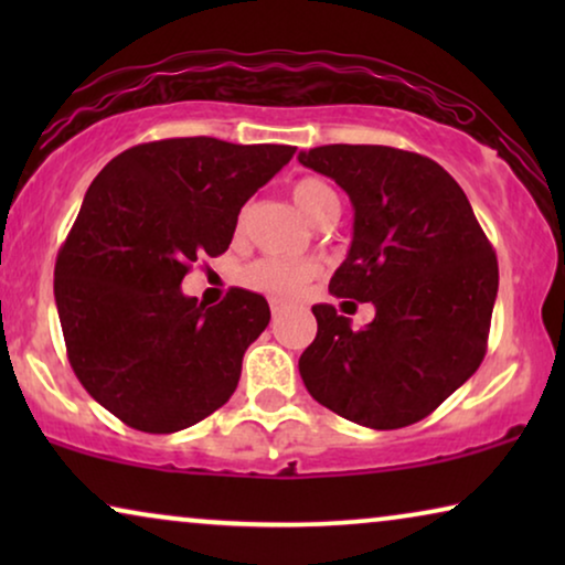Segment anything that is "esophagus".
I'll return each mask as SVG.
<instances>
[{
  "instance_id": "1",
  "label": "esophagus",
  "mask_w": 565,
  "mask_h": 565,
  "mask_svg": "<svg viewBox=\"0 0 565 565\" xmlns=\"http://www.w3.org/2000/svg\"><path fill=\"white\" fill-rule=\"evenodd\" d=\"M285 308H288V303H285V300H280V298H273V300H269V311H273L275 319L285 311Z\"/></svg>"
}]
</instances>
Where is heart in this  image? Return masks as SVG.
<instances>
[{"instance_id":"obj_1","label":"heart","mask_w":565,"mask_h":565,"mask_svg":"<svg viewBox=\"0 0 565 565\" xmlns=\"http://www.w3.org/2000/svg\"><path fill=\"white\" fill-rule=\"evenodd\" d=\"M290 198L298 211L303 213L308 221L316 223V226L334 221L339 213V195L329 182L319 180V177H300V180L290 188ZM244 223L246 211L238 215V231L244 228ZM313 277L316 265H311V262H285L275 257L252 262V265H246L242 273L244 285H249L252 290L265 292V296L273 298L298 296L300 288H303L308 280H313Z\"/></svg>"}]
</instances>
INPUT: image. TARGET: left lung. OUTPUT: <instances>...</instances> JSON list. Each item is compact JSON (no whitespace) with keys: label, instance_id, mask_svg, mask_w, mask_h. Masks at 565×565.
<instances>
[{"label":"left lung","instance_id":"left-lung-1","mask_svg":"<svg viewBox=\"0 0 565 565\" xmlns=\"http://www.w3.org/2000/svg\"><path fill=\"white\" fill-rule=\"evenodd\" d=\"M298 161L352 200L354 236L329 282L375 306L352 331L313 306L316 339L300 377L321 406L370 429L424 419L483 362L499 290L497 252L466 192L437 161L393 146H319Z\"/></svg>","mask_w":565,"mask_h":565}]
</instances>
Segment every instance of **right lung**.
I'll return each mask as SVG.
<instances>
[{
	"mask_svg": "<svg viewBox=\"0 0 565 565\" xmlns=\"http://www.w3.org/2000/svg\"><path fill=\"white\" fill-rule=\"evenodd\" d=\"M296 146L164 138L122 151L89 184L53 269L66 354L87 393L128 427L188 429L236 391L269 323L257 292L218 306L182 296L198 257H218L238 211Z\"/></svg>",
	"mask_w": 565,
	"mask_h": 565,
	"instance_id": "right-lung-1",
	"label": "right lung"
}]
</instances>
